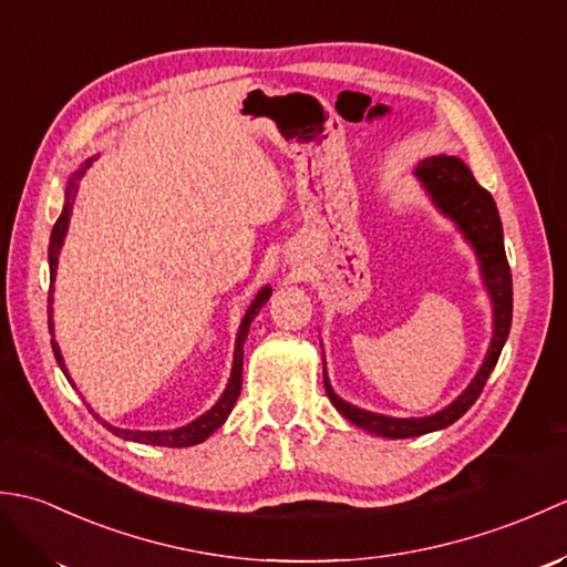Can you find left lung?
<instances>
[{"instance_id":"1","label":"left lung","mask_w":567,"mask_h":567,"mask_svg":"<svg viewBox=\"0 0 567 567\" xmlns=\"http://www.w3.org/2000/svg\"><path fill=\"white\" fill-rule=\"evenodd\" d=\"M416 175L421 183L426 185L429 195L439 204L441 212H445L451 219L463 228L470 244L475 246L477 258L483 262L485 285L492 295V305H495V336H492L489 353L485 358L483 368L470 382V388L457 396V400L445 406L443 412L424 416V419H390L380 414L363 412V409L351 406L336 396L331 384L327 380V370H323V384H327V394L331 404L351 421V424L365 429L370 433H378L384 439H409L421 436V433L436 431L451 426L453 421L461 419L470 406L477 402L480 392H483L489 372L495 370L499 353L507 341L512 329V270L507 262V252H504V238H502V221L485 187L475 183L473 173L467 171L463 161L449 158V155H436V158H426L416 167Z\"/></svg>"}]
</instances>
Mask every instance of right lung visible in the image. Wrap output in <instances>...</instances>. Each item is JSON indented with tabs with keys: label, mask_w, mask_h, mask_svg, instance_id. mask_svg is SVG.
<instances>
[{
	"label": "right lung",
	"mask_w": 567,
	"mask_h": 567,
	"mask_svg": "<svg viewBox=\"0 0 567 567\" xmlns=\"http://www.w3.org/2000/svg\"><path fill=\"white\" fill-rule=\"evenodd\" d=\"M84 171H87V165L80 167V171L70 177L68 183V192H65V207L63 212H60L58 221L53 226V234H51V246H48V262H51V280H55V268H58V252H60V246H63V236L68 231V221H70V212L72 207H75V197H78V179L84 175ZM53 285L51 290H48V329L53 331V317H51V302H53ZM270 299V287H265V290L252 299V305L248 309V315L244 317V321H240V331L236 336V353H234V372H231V380H228V388L226 392L221 394V400L216 402L207 414L199 416L197 421H192V424L183 426V429H173V431H126V429H116V426H110L106 421H102V424L110 429L112 433H116V436L122 439H131V441H138V443H148V445H167V449H185V445H195V443H202L207 436H212V433L219 429L226 416L231 414V409L238 400L240 394V372H244V341L248 336V327L250 321L256 319V315L260 311V307L268 302ZM53 343V353H55V360L60 370L65 372V363H63V355H60L58 351V343ZM68 375V372H65Z\"/></svg>",
	"instance_id": "right-lung-1"
}]
</instances>
